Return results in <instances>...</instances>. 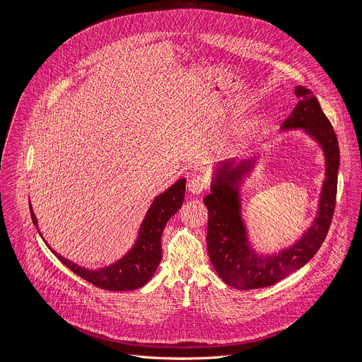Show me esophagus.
Wrapping results in <instances>:
<instances>
[{
  "label": "esophagus",
  "instance_id": "esophagus-1",
  "mask_svg": "<svg viewBox=\"0 0 362 362\" xmlns=\"http://www.w3.org/2000/svg\"><path fill=\"white\" fill-rule=\"evenodd\" d=\"M206 189V180L200 176H196L187 182V190L192 194H200Z\"/></svg>",
  "mask_w": 362,
  "mask_h": 362
}]
</instances>
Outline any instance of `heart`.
Segmentation results:
<instances>
[{"mask_svg": "<svg viewBox=\"0 0 362 362\" xmlns=\"http://www.w3.org/2000/svg\"><path fill=\"white\" fill-rule=\"evenodd\" d=\"M256 129H257V125L255 122H247L246 125H243L242 128L238 129L237 135H238L240 139H250V138L255 136Z\"/></svg>", "mask_w": 362, "mask_h": 362, "instance_id": "obj_1", "label": "heart"}]
</instances>
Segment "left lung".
Instances as JSON below:
<instances>
[{"label": "left lung", "instance_id": "obj_1", "mask_svg": "<svg viewBox=\"0 0 362 362\" xmlns=\"http://www.w3.org/2000/svg\"><path fill=\"white\" fill-rule=\"evenodd\" d=\"M300 99L281 125V132L300 129L313 139L324 156V180L315 217L296 242L273 253H259L243 220L242 187L256 170L260 156L230 159L213 166L210 193L204 197L209 210L207 252L218 277L237 290L273 286L307 264L321 247L335 209L339 149L335 132L313 92L297 85Z\"/></svg>", "mask_w": 362, "mask_h": 362}]
</instances>
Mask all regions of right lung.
<instances>
[{"mask_svg": "<svg viewBox=\"0 0 362 362\" xmlns=\"http://www.w3.org/2000/svg\"><path fill=\"white\" fill-rule=\"evenodd\" d=\"M185 190L186 179L182 177L163 193L158 194L142 220L134 246L115 263L95 270L82 267L52 250L40 231L38 220L31 203L30 209L33 223L35 224L45 245L71 272L99 288L109 291H129L146 286L156 273L162 260V234L165 226L169 218L175 216L182 207L185 200Z\"/></svg>", "mask_w": 362, "mask_h": 362, "instance_id": "obj_1", "label": "right lung"}]
</instances>
